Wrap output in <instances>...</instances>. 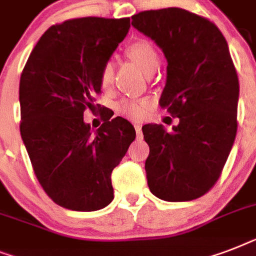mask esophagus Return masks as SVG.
<instances>
[{
	"instance_id": "esophagus-1",
	"label": "esophagus",
	"mask_w": 256,
	"mask_h": 256,
	"mask_svg": "<svg viewBox=\"0 0 256 256\" xmlns=\"http://www.w3.org/2000/svg\"><path fill=\"white\" fill-rule=\"evenodd\" d=\"M134 128H136V138H142V126L138 124H134Z\"/></svg>"
}]
</instances>
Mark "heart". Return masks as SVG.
Wrapping results in <instances>:
<instances>
[{"mask_svg": "<svg viewBox=\"0 0 256 256\" xmlns=\"http://www.w3.org/2000/svg\"><path fill=\"white\" fill-rule=\"evenodd\" d=\"M128 57L140 68L144 73H152L156 70L160 64V57L154 46L148 41H136L126 49ZM112 62H106L100 72V84L102 88H108L112 81ZM152 108V102L148 100H124L118 104V110L120 114L128 116L132 120H144Z\"/></svg>", "mask_w": 256, "mask_h": 256, "instance_id": "1", "label": "heart"}]
</instances>
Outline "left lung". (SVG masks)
I'll use <instances>...</instances> for the list:
<instances>
[{"mask_svg": "<svg viewBox=\"0 0 256 256\" xmlns=\"http://www.w3.org/2000/svg\"><path fill=\"white\" fill-rule=\"evenodd\" d=\"M132 25L160 46L168 78L160 104L179 124L142 128L150 148L148 188L168 202H187L214 186L236 136L239 81L226 38L206 18L179 8L132 16Z\"/></svg>", "mask_w": 256, "mask_h": 256, "instance_id": "obj_1", "label": "left lung"}]
</instances>
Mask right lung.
<instances>
[{
	"instance_id": "1",
	"label": "right lung",
	"mask_w": 256,
	"mask_h": 256,
	"mask_svg": "<svg viewBox=\"0 0 256 256\" xmlns=\"http://www.w3.org/2000/svg\"><path fill=\"white\" fill-rule=\"evenodd\" d=\"M128 29L130 18L84 17L53 25L22 70V140L42 188L69 210L96 211L112 202V171L136 140L122 116H108L96 132L84 120L100 92V69Z\"/></svg>"
}]
</instances>
